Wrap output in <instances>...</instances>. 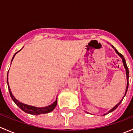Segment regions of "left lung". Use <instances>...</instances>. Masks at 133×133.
Segmentation results:
<instances>
[{
	"label": "left lung",
	"mask_w": 133,
	"mask_h": 133,
	"mask_svg": "<svg viewBox=\"0 0 133 133\" xmlns=\"http://www.w3.org/2000/svg\"><path fill=\"white\" fill-rule=\"evenodd\" d=\"M111 46H112V48H113L114 49H115V52H116V54H118V55L119 56V57H120V58H122V62H123V64H124V68L125 69V73H126V78H127V86H126V88H125V95H124V97L125 96V95H126V93H127V89H128V86H129V69H128V68H127V64H126V62H125V58H124V56L122 55V54H120V53H119L118 51L117 50H116V49H115V47L113 46V45H111ZM124 97H123V98H124ZM123 98L121 100H120V102H119L117 104H116V105H115V106L113 107V108H112V109H111L109 110V111H108V112H106V113L105 114H104V115H107V114H108V113H109V112H112V111H113L114 110H115L116 109V108H118V105H120V104H121V102H122V101L123 100Z\"/></svg>",
	"instance_id": "1"
}]
</instances>
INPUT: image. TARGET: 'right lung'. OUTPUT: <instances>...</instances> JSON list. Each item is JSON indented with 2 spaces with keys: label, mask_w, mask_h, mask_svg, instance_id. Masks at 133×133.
Returning <instances> with one entry per match:
<instances>
[{
  "label": "right lung",
  "mask_w": 133,
  "mask_h": 133,
  "mask_svg": "<svg viewBox=\"0 0 133 133\" xmlns=\"http://www.w3.org/2000/svg\"><path fill=\"white\" fill-rule=\"evenodd\" d=\"M21 50H19L18 51H17V53H15V55H13V58H12V60H11V62H12V61H13V58H14L15 55L17 54L18 52H19ZM8 72H9V71H8ZM8 76H7V84H8V86L9 94H10V96H11V97L13 101L15 103L16 105H17L18 108L21 109H22V111H24V112H26V113L31 114V115H41V114L49 113V112H51L52 111H53V110H54V109L55 108L56 105H57V98H56V100L53 103V104H51V105H48V106L43 107V108H38V107L32 106V105H27V104H23V103H22V102H20L18 101V100H17V99L15 98V97L13 96V94H12V92H11V91L10 88H9V83H8Z\"/></svg>",
  "instance_id": "1"
}]
</instances>
